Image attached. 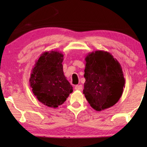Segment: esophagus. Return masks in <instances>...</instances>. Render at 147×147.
<instances>
[{"label":"esophagus","instance_id":"34e87169","mask_svg":"<svg viewBox=\"0 0 147 147\" xmlns=\"http://www.w3.org/2000/svg\"><path fill=\"white\" fill-rule=\"evenodd\" d=\"M82 88H83V86H82V85H77V86H76L75 87H74V89H76V90H78V91H81L82 89Z\"/></svg>","mask_w":147,"mask_h":147}]
</instances>
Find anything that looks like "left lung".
Masks as SVG:
<instances>
[{"instance_id": "1", "label": "left lung", "mask_w": 147, "mask_h": 147, "mask_svg": "<svg viewBox=\"0 0 147 147\" xmlns=\"http://www.w3.org/2000/svg\"><path fill=\"white\" fill-rule=\"evenodd\" d=\"M83 93L96 111L108 109L121 97L125 79L119 61L108 52L96 51L85 58Z\"/></svg>"}]
</instances>
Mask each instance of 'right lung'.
I'll return each instance as SVG.
<instances>
[{"label": "right lung", "mask_w": 147, "mask_h": 147, "mask_svg": "<svg viewBox=\"0 0 147 147\" xmlns=\"http://www.w3.org/2000/svg\"><path fill=\"white\" fill-rule=\"evenodd\" d=\"M63 54L59 51L44 52L32 69L29 82L37 99L50 108H56L73 91L65 76L62 62Z\"/></svg>", "instance_id": "1"}]
</instances>
